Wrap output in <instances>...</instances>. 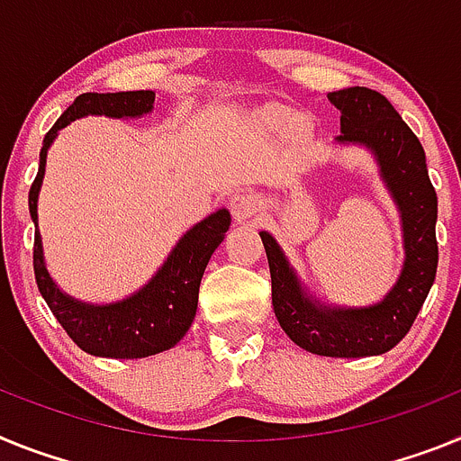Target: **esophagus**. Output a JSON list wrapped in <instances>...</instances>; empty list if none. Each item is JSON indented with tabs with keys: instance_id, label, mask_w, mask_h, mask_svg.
Listing matches in <instances>:
<instances>
[{
	"instance_id": "esophagus-1",
	"label": "esophagus",
	"mask_w": 461,
	"mask_h": 461,
	"mask_svg": "<svg viewBox=\"0 0 461 461\" xmlns=\"http://www.w3.org/2000/svg\"><path fill=\"white\" fill-rule=\"evenodd\" d=\"M230 208L234 220L246 222V220L255 218V215L262 211V199H259V194H255V192L241 190V192H236V194H231Z\"/></svg>"
}]
</instances>
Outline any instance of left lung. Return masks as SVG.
<instances>
[{
	"label": "left lung",
	"mask_w": 461,
	"mask_h": 461,
	"mask_svg": "<svg viewBox=\"0 0 461 461\" xmlns=\"http://www.w3.org/2000/svg\"><path fill=\"white\" fill-rule=\"evenodd\" d=\"M341 111L339 141L364 143L380 162L387 187L403 220L406 262L397 285L378 306L325 311L303 297L274 236L262 231L271 271V302L280 327L299 348L325 357H369L392 350L413 327L438 267L436 190L427 174L424 148L397 109L380 92L346 87L330 92Z\"/></svg>",
	"instance_id": "obj_1"
}]
</instances>
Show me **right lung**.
Listing matches in <instances>:
<instances>
[{"label":"right lung","instance_id":"obj_1","mask_svg":"<svg viewBox=\"0 0 461 461\" xmlns=\"http://www.w3.org/2000/svg\"><path fill=\"white\" fill-rule=\"evenodd\" d=\"M153 102L155 95L150 90L78 95L43 139L37 178L30 187L32 220L37 222V197L43 171H46V153L58 130L87 113L134 118V115H143L153 109ZM230 222L231 218L225 208L208 215L183 236L181 243L174 248V253L159 269V274L141 292H136L134 297L125 299V302L111 303V306H87V303L74 302L58 290V285L48 276L46 264H43L41 236L37 230L34 234L37 287L59 325L81 350L97 355V357H150V355L174 348L190 330L194 313H197L199 283H202L203 269H206L211 255L215 253V248L225 239Z\"/></svg>","mask_w":461,"mask_h":461}]
</instances>
